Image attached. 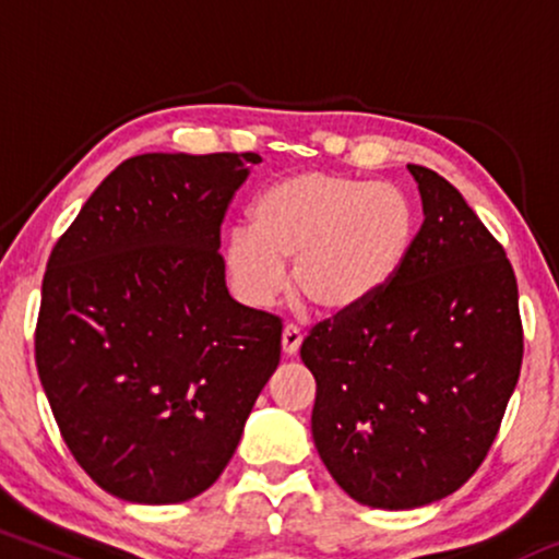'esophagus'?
Returning a JSON list of instances; mask_svg holds the SVG:
<instances>
[{"label":"esophagus","instance_id":"1","mask_svg":"<svg viewBox=\"0 0 559 559\" xmlns=\"http://www.w3.org/2000/svg\"><path fill=\"white\" fill-rule=\"evenodd\" d=\"M301 346V333L297 325H286L284 333H281V349H284L286 357H294Z\"/></svg>","mask_w":559,"mask_h":559}]
</instances>
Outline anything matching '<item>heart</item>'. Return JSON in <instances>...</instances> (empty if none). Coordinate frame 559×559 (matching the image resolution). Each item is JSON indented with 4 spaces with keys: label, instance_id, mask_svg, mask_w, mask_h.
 <instances>
[{
    "label": "heart",
    "instance_id": "obj_1",
    "mask_svg": "<svg viewBox=\"0 0 559 559\" xmlns=\"http://www.w3.org/2000/svg\"><path fill=\"white\" fill-rule=\"evenodd\" d=\"M418 217L394 183L305 170L281 178L249 204V228H234L223 265L236 297L267 307L294 288L325 316L362 310L391 286L413 252Z\"/></svg>",
    "mask_w": 559,
    "mask_h": 559
}]
</instances>
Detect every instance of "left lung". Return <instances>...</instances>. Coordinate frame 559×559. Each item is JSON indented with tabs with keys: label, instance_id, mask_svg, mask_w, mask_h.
I'll return each instance as SVG.
<instances>
[{
	"label": "left lung",
	"instance_id": "left-lung-1",
	"mask_svg": "<svg viewBox=\"0 0 559 559\" xmlns=\"http://www.w3.org/2000/svg\"><path fill=\"white\" fill-rule=\"evenodd\" d=\"M423 226L381 297L312 329V441L342 489L378 510L457 491L484 463L523 360L504 249L439 173L407 165Z\"/></svg>",
	"mask_w": 559,
	"mask_h": 559
}]
</instances>
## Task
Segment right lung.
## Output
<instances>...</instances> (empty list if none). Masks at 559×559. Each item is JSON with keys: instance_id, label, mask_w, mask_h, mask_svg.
I'll use <instances>...</instances> for the list:
<instances>
[{"instance_id": "add662e5", "label": "right lung", "mask_w": 559, "mask_h": 559, "mask_svg": "<svg viewBox=\"0 0 559 559\" xmlns=\"http://www.w3.org/2000/svg\"><path fill=\"white\" fill-rule=\"evenodd\" d=\"M260 155L152 152L105 178L47 262L36 365L73 457L112 497L221 478L281 360V320L228 294L221 223Z\"/></svg>"}]
</instances>
